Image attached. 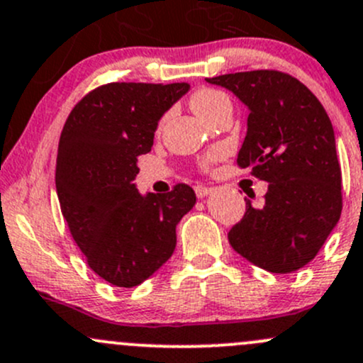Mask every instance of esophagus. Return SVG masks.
<instances>
[{
    "instance_id": "1",
    "label": "esophagus",
    "mask_w": 363,
    "mask_h": 363,
    "mask_svg": "<svg viewBox=\"0 0 363 363\" xmlns=\"http://www.w3.org/2000/svg\"><path fill=\"white\" fill-rule=\"evenodd\" d=\"M194 193H196L198 198H205L207 194L212 193V188H208V186H203V184H198L194 186Z\"/></svg>"
}]
</instances>
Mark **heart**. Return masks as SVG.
<instances>
[{
	"label": "heart",
	"mask_w": 363,
	"mask_h": 363,
	"mask_svg": "<svg viewBox=\"0 0 363 363\" xmlns=\"http://www.w3.org/2000/svg\"><path fill=\"white\" fill-rule=\"evenodd\" d=\"M223 102H230L228 95L213 89L198 90L191 99V106L194 113H196L200 118H203L205 114L213 111V109H216L217 106L223 104ZM219 158H220V151H211L203 160H201L200 165L203 167V169H208V167H211L213 162H217Z\"/></svg>",
	"instance_id": "b5f03b06"
}]
</instances>
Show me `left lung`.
<instances>
[{
    "label": "left lung",
    "instance_id": "obj_1",
    "mask_svg": "<svg viewBox=\"0 0 363 363\" xmlns=\"http://www.w3.org/2000/svg\"><path fill=\"white\" fill-rule=\"evenodd\" d=\"M208 83L231 90L247 108L240 169L269 182L264 201H245L228 233L231 247L272 273H292L318 254L342 211L341 165L322 102L287 72H231Z\"/></svg>",
    "mask_w": 363,
    "mask_h": 363
}]
</instances>
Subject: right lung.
Returning a JSON list of instances; mask_svg holds the SVG:
<instances>
[{
	"mask_svg": "<svg viewBox=\"0 0 363 363\" xmlns=\"http://www.w3.org/2000/svg\"><path fill=\"white\" fill-rule=\"evenodd\" d=\"M188 90V83H106L76 102L60 132V211L91 272L116 287H135L169 261L175 226L196 203L182 182L147 196L132 184L158 120Z\"/></svg>",
	"mask_w": 363,
	"mask_h": 363,
	"instance_id": "1",
	"label": "right lung"
}]
</instances>
